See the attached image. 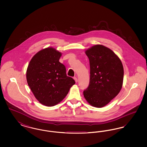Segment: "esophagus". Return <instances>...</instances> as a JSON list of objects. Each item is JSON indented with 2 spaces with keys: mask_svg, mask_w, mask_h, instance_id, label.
I'll return each mask as SVG.
<instances>
[{
  "mask_svg": "<svg viewBox=\"0 0 147 147\" xmlns=\"http://www.w3.org/2000/svg\"><path fill=\"white\" fill-rule=\"evenodd\" d=\"M74 80H75V82L77 83L78 82V79H77V77H74Z\"/></svg>",
  "mask_w": 147,
  "mask_h": 147,
  "instance_id": "esophagus-1",
  "label": "esophagus"
}]
</instances>
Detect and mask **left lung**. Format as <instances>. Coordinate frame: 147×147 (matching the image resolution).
I'll use <instances>...</instances> for the list:
<instances>
[{"instance_id": "1", "label": "left lung", "mask_w": 147, "mask_h": 147, "mask_svg": "<svg viewBox=\"0 0 147 147\" xmlns=\"http://www.w3.org/2000/svg\"><path fill=\"white\" fill-rule=\"evenodd\" d=\"M89 59L90 82L84 90L85 98L91 106L102 107L116 97L123 80V67L120 59L112 50L101 45L87 49Z\"/></svg>"}]
</instances>
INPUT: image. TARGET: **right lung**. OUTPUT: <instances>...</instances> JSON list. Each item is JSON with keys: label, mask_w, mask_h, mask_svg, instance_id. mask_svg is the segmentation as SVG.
I'll return each mask as SVG.
<instances>
[{"label": "right lung", "mask_w": 147, "mask_h": 147, "mask_svg": "<svg viewBox=\"0 0 147 147\" xmlns=\"http://www.w3.org/2000/svg\"><path fill=\"white\" fill-rule=\"evenodd\" d=\"M62 53L52 47L37 52L30 61L26 79L35 98L42 105L53 106L66 96L76 83L59 62Z\"/></svg>", "instance_id": "obj_1"}]
</instances>
